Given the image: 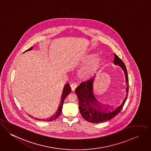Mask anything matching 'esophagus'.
<instances>
[{
  "instance_id": "obj_1",
  "label": "esophagus",
  "mask_w": 151,
  "mask_h": 151,
  "mask_svg": "<svg viewBox=\"0 0 151 151\" xmlns=\"http://www.w3.org/2000/svg\"><path fill=\"white\" fill-rule=\"evenodd\" d=\"M78 84L76 83H72L70 85V87H71V90L72 91H75V90L76 88V87H78Z\"/></svg>"
}]
</instances>
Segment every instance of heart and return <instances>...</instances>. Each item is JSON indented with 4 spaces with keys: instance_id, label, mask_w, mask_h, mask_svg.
<instances>
[{
    "instance_id": "heart-1",
    "label": "heart",
    "mask_w": 151,
    "mask_h": 151,
    "mask_svg": "<svg viewBox=\"0 0 151 151\" xmlns=\"http://www.w3.org/2000/svg\"><path fill=\"white\" fill-rule=\"evenodd\" d=\"M83 60L87 61L78 70V76L81 79H86L95 74L100 64V59L97 55L88 54L84 56Z\"/></svg>"
}]
</instances>
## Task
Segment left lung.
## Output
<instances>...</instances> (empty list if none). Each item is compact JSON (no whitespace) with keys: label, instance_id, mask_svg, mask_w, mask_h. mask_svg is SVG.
Listing matches in <instances>:
<instances>
[{"label":"left lung","instance_id":"left-lung-1","mask_svg":"<svg viewBox=\"0 0 151 151\" xmlns=\"http://www.w3.org/2000/svg\"><path fill=\"white\" fill-rule=\"evenodd\" d=\"M114 64L122 68L125 73L126 81L127 86L126 88V96L122 103L114 108L111 106L106 107L99 104L96 100L93 95V85L96 76L81 83L75 89V93L79 101L80 113L82 117L89 122L99 123L115 117L123 108L127 100L129 93V78L127 69L124 63L116 54H114Z\"/></svg>","mask_w":151,"mask_h":151}]
</instances>
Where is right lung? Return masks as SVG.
Wrapping results in <instances>:
<instances>
[{
	"instance_id": "obj_1",
	"label": "right lung",
	"mask_w": 151,
	"mask_h": 151,
	"mask_svg": "<svg viewBox=\"0 0 151 151\" xmlns=\"http://www.w3.org/2000/svg\"><path fill=\"white\" fill-rule=\"evenodd\" d=\"M33 49V47H30L29 49H28L27 50L25 51H27L31 50L32 49ZM25 51H24V52H25ZM71 91V88H70V85L69 83L66 84L63 88V93H62V96H61V100L60 102V104L58 106V108L57 111V112L52 115L51 116V117H49L46 119H37V118H34V119H36V120H43V121H47V122H50L52 120H54L56 119H57L58 116L61 115V112H62V108H63V102H64V101L65 100V99L68 96V95L70 93ZM29 116H31V117L32 116L29 115H28Z\"/></svg>"
}]
</instances>
